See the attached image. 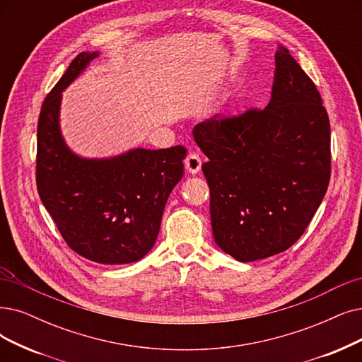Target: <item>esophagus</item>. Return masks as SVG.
<instances>
[{"instance_id": "esophagus-1", "label": "esophagus", "mask_w": 362, "mask_h": 362, "mask_svg": "<svg viewBox=\"0 0 362 362\" xmlns=\"http://www.w3.org/2000/svg\"><path fill=\"white\" fill-rule=\"evenodd\" d=\"M184 165H185V169H187V172L189 173H197L199 170H200V168H202V158L199 157V154H196V153H190L189 156L185 157V160H184Z\"/></svg>"}]
</instances>
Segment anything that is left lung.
Instances as JSON below:
<instances>
[{
  "label": "left lung",
  "instance_id": "obj_1",
  "mask_svg": "<svg viewBox=\"0 0 362 362\" xmlns=\"http://www.w3.org/2000/svg\"><path fill=\"white\" fill-rule=\"evenodd\" d=\"M270 103L194 126L208 157L215 243L238 262L279 254L305 233L327 193L329 120L313 81L286 47L274 53Z\"/></svg>",
  "mask_w": 362,
  "mask_h": 362
}]
</instances>
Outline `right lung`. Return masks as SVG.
<instances>
[{
  "label": "right lung",
  "instance_id": "obj_1",
  "mask_svg": "<svg viewBox=\"0 0 362 362\" xmlns=\"http://www.w3.org/2000/svg\"><path fill=\"white\" fill-rule=\"evenodd\" d=\"M83 52L41 107L37 129V189L68 247L90 262L129 264L154 247L170 192L182 175V146L88 158L61 132L62 92L96 59Z\"/></svg>",
  "mask_w": 362,
  "mask_h": 362
}]
</instances>
